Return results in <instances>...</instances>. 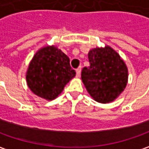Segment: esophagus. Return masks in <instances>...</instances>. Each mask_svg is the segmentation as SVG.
Instances as JSON below:
<instances>
[{
    "label": "esophagus",
    "instance_id": "34e87169",
    "mask_svg": "<svg viewBox=\"0 0 149 149\" xmlns=\"http://www.w3.org/2000/svg\"><path fill=\"white\" fill-rule=\"evenodd\" d=\"M81 67H79L78 68H77V69H76V72H77V77H79L80 75H81Z\"/></svg>",
    "mask_w": 149,
    "mask_h": 149
}]
</instances>
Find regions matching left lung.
<instances>
[{
  "mask_svg": "<svg viewBox=\"0 0 149 149\" xmlns=\"http://www.w3.org/2000/svg\"><path fill=\"white\" fill-rule=\"evenodd\" d=\"M90 66L81 71V80L90 95L100 103H110L124 91L128 68L120 54L110 46L91 49Z\"/></svg>",
  "mask_w": 149,
  "mask_h": 149,
  "instance_id": "obj_1",
  "label": "left lung"
}]
</instances>
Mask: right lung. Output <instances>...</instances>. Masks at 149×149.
Listing matches in <instances>:
<instances>
[{"label":"right lung","mask_w":149,"mask_h":149,"mask_svg":"<svg viewBox=\"0 0 149 149\" xmlns=\"http://www.w3.org/2000/svg\"><path fill=\"white\" fill-rule=\"evenodd\" d=\"M75 76L69 58L52 45L40 49L33 55L26 72V81L33 94L53 100Z\"/></svg>","instance_id":"right-lung-1"}]
</instances>
